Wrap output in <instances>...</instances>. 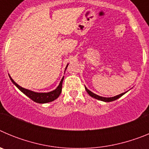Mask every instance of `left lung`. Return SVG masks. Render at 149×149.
<instances>
[{
    "label": "left lung",
    "instance_id": "obj_1",
    "mask_svg": "<svg viewBox=\"0 0 149 149\" xmlns=\"http://www.w3.org/2000/svg\"><path fill=\"white\" fill-rule=\"evenodd\" d=\"M85 89H86V91L87 92V93L89 95L91 96V97H93V98H95V99L99 100V101H105V102H110V101H116V100L118 99V98H119L120 97H122V96L124 94H125V93H122V94H119V95H118L114 96V97H110V98H105V97H101V96H99V95H98L95 94V93H93V92H91L90 90H89V89H88L86 87V86H85Z\"/></svg>",
    "mask_w": 149,
    "mask_h": 149
}]
</instances>
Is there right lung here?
Here are the masks:
<instances>
[{"label": "right lung", "instance_id": "right-lung-1", "mask_svg": "<svg viewBox=\"0 0 149 149\" xmlns=\"http://www.w3.org/2000/svg\"><path fill=\"white\" fill-rule=\"evenodd\" d=\"M68 65L65 67V70H66L67 67H68ZM10 76V75H9ZM10 78L12 82L13 83V84L18 88L21 92L24 93V95L29 97L30 99H32L33 101L36 102V103L39 104H45L48 103V102H51V101H54L55 99L58 98L60 96V93L62 92V86H63V79H64V77L61 79L60 81V84L59 86L54 89V90L51 91V92H49V93H36V92H33V91L29 90V89H24V88L20 86L18 84H17L15 81H13L12 77L10 76Z\"/></svg>", "mask_w": 149, "mask_h": 149}]
</instances>
